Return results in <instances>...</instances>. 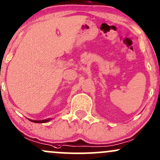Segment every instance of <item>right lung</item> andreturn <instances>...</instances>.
<instances>
[{
	"instance_id": "obj_1",
	"label": "right lung",
	"mask_w": 160,
	"mask_h": 160,
	"mask_svg": "<svg viewBox=\"0 0 160 160\" xmlns=\"http://www.w3.org/2000/svg\"><path fill=\"white\" fill-rule=\"evenodd\" d=\"M31 122H36V123H44V122H48L49 119H45V120H42V121H35V120H30Z\"/></svg>"
}]
</instances>
